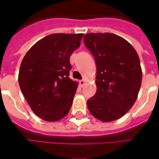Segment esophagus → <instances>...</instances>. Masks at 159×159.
I'll return each mask as SVG.
<instances>
[{
	"mask_svg": "<svg viewBox=\"0 0 159 159\" xmlns=\"http://www.w3.org/2000/svg\"><path fill=\"white\" fill-rule=\"evenodd\" d=\"M85 82H85V80H83V79H82V80H80V81H79V84H80V86H81V87H83V86H84V85H85Z\"/></svg>",
	"mask_w": 159,
	"mask_h": 159,
	"instance_id": "1",
	"label": "esophagus"
}]
</instances>
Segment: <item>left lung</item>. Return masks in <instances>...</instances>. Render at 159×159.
Wrapping results in <instances>:
<instances>
[{
    "instance_id": "obj_1",
    "label": "left lung",
    "mask_w": 159,
    "mask_h": 159,
    "mask_svg": "<svg viewBox=\"0 0 159 159\" xmlns=\"http://www.w3.org/2000/svg\"><path fill=\"white\" fill-rule=\"evenodd\" d=\"M83 40L97 64V89L87 101L88 110L103 122L118 120L130 110L140 89L138 53L128 41L115 34H87Z\"/></svg>"
}]
</instances>
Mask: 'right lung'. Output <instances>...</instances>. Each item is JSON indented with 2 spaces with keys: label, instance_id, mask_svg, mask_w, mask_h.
<instances>
[{
  "label": "right lung",
  "instance_id": "right-lung-1",
  "mask_svg": "<svg viewBox=\"0 0 159 159\" xmlns=\"http://www.w3.org/2000/svg\"><path fill=\"white\" fill-rule=\"evenodd\" d=\"M83 34H53L34 44L19 71V84L36 116L49 122L68 114L77 82L69 78L70 56L80 46Z\"/></svg>",
  "mask_w": 159,
  "mask_h": 159
}]
</instances>
